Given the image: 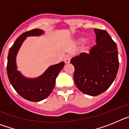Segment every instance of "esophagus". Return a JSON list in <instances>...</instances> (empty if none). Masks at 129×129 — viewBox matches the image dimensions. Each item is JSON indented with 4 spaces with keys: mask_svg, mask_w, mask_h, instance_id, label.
Masks as SVG:
<instances>
[{
    "mask_svg": "<svg viewBox=\"0 0 129 129\" xmlns=\"http://www.w3.org/2000/svg\"><path fill=\"white\" fill-rule=\"evenodd\" d=\"M64 62H65L66 64L69 63L70 61V57L68 56V55L66 56L65 57H64Z\"/></svg>",
    "mask_w": 129,
    "mask_h": 129,
    "instance_id": "esophagus-1",
    "label": "esophagus"
}]
</instances>
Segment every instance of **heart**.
Returning <instances> with one entry per match:
<instances>
[{
    "instance_id": "1",
    "label": "heart",
    "mask_w": 129,
    "mask_h": 129,
    "mask_svg": "<svg viewBox=\"0 0 129 129\" xmlns=\"http://www.w3.org/2000/svg\"><path fill=\"white\" fill-rule=\"evenodd\" d=\"M84 41H85V37H83V36H79V37H77L75 39V43H77V44H79V43H82ZM93 43H94V41L91 38H88L86 40H85V41L84 43V44H83V49L84 50H88V49H90L92 47Z\"/></svg>"
}]
</instances>
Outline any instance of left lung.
Segmentation results:
<instances>
[{
    "mask_svg": "<svg viewBox=\"0 0 129 129\" xmlns=\"http://www.w3.org/2000/svg\"><path fill=\"white\" fill-rule=\"evenodd\" d=\"M96 45L90 53H82L72 58L75 68L74 79L84 94L95 96L107 90L116 77L119 68L118 52L115 42L107 31L94 29Z\"/></svg>",
    "mask_w": 129,
    "mask_h": 129,
    "instance_id": "8db88e82",
    "label": "left lung"
}]
</instances>
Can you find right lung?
<instances>
[{"instance_id": "right-lung-1", "label": "right lung", "mask_w": 129, "mask_h": 129, "mask_svg": "<svg viewBox=\"0 0 129 129\" xmlns=\"http://www.w3.org/2000/svg\"><path fill=\"white\" fill-rule=\"evenodd\" d=\"M44 34L43 29H34L21 34L10 48L8 56L7 74L10 83L20 96L34 102L42 101L50 95L57 76L64 66V62L50 66L43 74L35 78L25 77L17 70L16 57L26 37L41 36Z\"/></svg>"}]
</instances>
